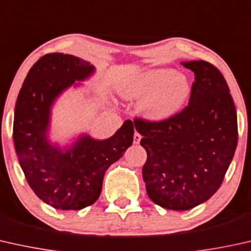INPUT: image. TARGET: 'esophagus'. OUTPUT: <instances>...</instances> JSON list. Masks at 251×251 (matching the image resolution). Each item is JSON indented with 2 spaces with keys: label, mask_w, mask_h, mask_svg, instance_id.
Segmentation results:
<instances>
[{
  "label": "esophagus",
  "mask_w": 251,
  "mask_h": 251,
  "mask_svg": "<svg viewBox=\"0 0 251 251\" xmlns=\"http://www.w3.org/2000/svg\"><path fill=\"white\" fill-rule=\"evenodd\" d=\"M141 140V134L138 131H134L133 134V144H139Z\"/></svg>",
  "instance_id": "1"
}]
</instances>
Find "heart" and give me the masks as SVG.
Wrapping results in <instances>:
<instances>
[{
  "label": "heart",
  "mask_w": 251,
  "mask_h": 251,
  "mask_svg": "<svg viewBox=\"0 0 251 251\" xmlns=\"http://www.w3.org/2000/svg\"><path fill=\"white\" fill-rule=\"evenodd\" d=\"M191 86L183 75L171 69H155L145 72L122 90L126 99H139V111L151 121L172 118L186 103Z\"/></svg>",
  "instance_id": "heart-1"
}]
</instances>
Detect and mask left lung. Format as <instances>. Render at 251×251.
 <instances>
[{
  "mask_svg": "<svg viewBox=\"0 0 251 251\" xmlns=\"http://www.w3.org/2000/svg\"><path fill=\"white\" fill-rule=\"evenodd\" d=\"M182 65L196 77L187 106L163 121L133 120L147 151L148 197L173 210L194 208L219 190L238 145L237 112L223 75L202 60Z\"/></svg>",
  "mask_w": 251,
  "mask_h": 251,
  "instance_id": "1",
  "label": "left lung"
}]
</instances>
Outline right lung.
I'll return each mask as SVG.
<instances>
[{
	"label": "right lung",
	"instance_id": "1",
	"mask_svg": "<svg viewBox=\"0 0 251 251\" xmlns=\"http://www.w3.org/2000/svg\"><path fill=\"white\" fill-rule=\"evenodd\" d=\"M93 72V65L79 57L46 54L29 70L17 99L13 141L20 166L37 197L56 209L78 210L94 204L105 171L132 145L131 120L108 139L83 136L65 151L47 140L53 100L75 80Z\"/></svg>",
	"mask_w": 251,
	"mask_h": 251
}]
</instances>
